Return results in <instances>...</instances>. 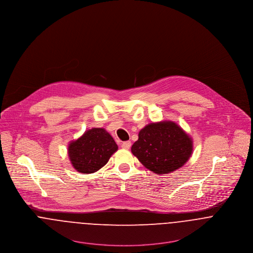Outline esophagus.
I'll use <instances>...</instances> for the list:
<instances>
[{"mask_svg":"<svg viewBox=\"0 0 253 253\" xmlns=\"http://www.w3.org/2000/svg\"><path fill=\"white\" fill-rule=\"evenodd\" d=\"M131 145H132L131 141H124V142H122V144H121V147H122L123 149H126V150H128V149H130Z\"/></svg>","mask_w":253,"mask_h":253,"instance_id":"34e87169","label":"esophagus"}]
</instances>
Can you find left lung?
<instances>
[{"label": "left lung", "instance_id": "left-lung-1", "mask_svg": "<svg viewBox=\"0 0 253 253\" xmlns=\"http://www.w3.org/2000/svg\"><path fill=\"white\" fill-rule=\"evenodd\" d=\"M131 151L150 171L163 175L180 168L189 160L193 141L177 123L161 121L141 129Z\"/></svg>", "mask_w": 253, "mask_h": 253}]
</instances>
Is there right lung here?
<instances>
[{
    "label": "right lung",
    "instance_id": "right-lung-1",
    "mask_svg": "<svg viewBox=\"0 0 253 253\" xmlns=\"http://www.w3.org/2000/svg\"><path fill=\"white\" fill-rule=\"evenodd\" d=\"M118 149L116 141L105 129L92 128L69 144L68 154L76 171L91 174L102 168Z\"/></svg>",
    "mask_w": 253,
    "mask_h": 253
}]
</instances>
